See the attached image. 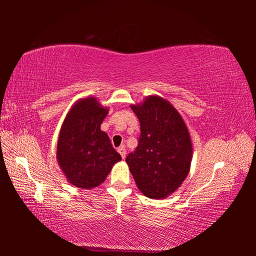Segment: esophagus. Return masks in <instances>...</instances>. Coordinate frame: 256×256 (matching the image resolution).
Instances as JSON below:
<instances>
[{"instance_id": "1", "label": "esophagus", "mask_w": 256, "mask_h": 256, "mask_svg": "<svg viewBox=\"0 0 256 256\" xmlns=\"http://www.w3.org/2000/svg\"><path fill=\"white\" fill-rule=\"evenodd\" d=\"M118 152L120 153V155H121L122 158L124 160L125 158V155H126V150H125L124 146H120V148H118Z\"/></svg>"}]
</instances>
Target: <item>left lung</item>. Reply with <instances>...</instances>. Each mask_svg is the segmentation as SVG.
Masks as SVG:
<instances>
[{
  "label": "left lung",
  "mask_w": 256,
  "mask_h": 256,
  "mask_svg": "<svg viewBox=\"0 0 256 256\" xmlns=\"http://www.w3.org/2000/svg\"><path fill=\"white\" fill-rule=\"evenodd\" d=\"M140 124L138 146L126 164L140 192L148 198L164 199L187 178L192 143L187 125L170 101L152 94L131 104Z\"/></svg>",
  "instance_id": "obj_1"
}]
</instances>
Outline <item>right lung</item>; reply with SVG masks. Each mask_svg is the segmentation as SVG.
<instances>
[{"instance_id": "add662e5", "label": "right lung", "mask_w": 256, "mask_h": 256, "mask_svg": "<svg viewBox=\"0 0 256 256\" xmlns=\"http://www.w3.org/2000/svg\"><path fill=\"white\" fill-rule=\"evenodd\" d=\"M108 113V108L89 96L74 103L62 124L56 158L68 182L80 189L99 186L122 160L100 128Z\"/></svg>"}]
</instances>
